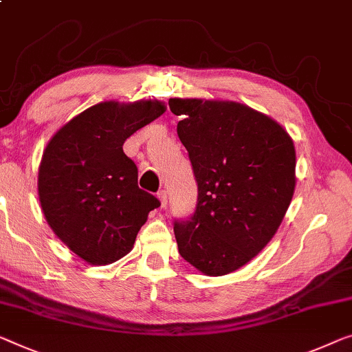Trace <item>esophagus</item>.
Here are the masks:
<instances>
[{"instance_id":"34e87169","label":"esophagus","mask_w":352,"mask_h":352,"mask_svg":"<svg viewBox=\"0 0 352 352\" xmlns=\"http://www.w3.org/2000/svg\"><path fill=\"white\" fill-rule=\"evenodd\" d=\"M158 199L161 201V207L164 208L167 206V192H166V190H161L158 192Z\"/></svg>"}]
</instances>
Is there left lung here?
Listing matches in <instances>:
<instances>
[{"instance_id":"left-lung-1","label":"left lung","mask_w":352,"mask_h":352,"mask_svg":"<svg viewBox=\"0 0 352 352\" xmlns=\"http://www.w3.org/2000/svg\"><path fill=\"white\" fill-rule=\"evenodd\" d=\"M197 182L190 218L175 219L182 258L210 276L243 267L270 242L296 188L289 134L234 101L169 99Z\"/></svg>"}]
</instances>
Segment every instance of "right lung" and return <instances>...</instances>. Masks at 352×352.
<instances>
[{"instance_id": "right-lung-1", "label": "right lung", "mask_w": 352, "mask_h": 352, "mask_svg": "<svg viewBox=\"0 0 352 352\" xmlns=\"http://www.w3.org/2000/svg\"><path fill=\"white\" fill-rule=\"evenodd\" d=\"M166 112L164 102L107 101L83 110L47 144L38 177L52 230L93 265L122 259L161 202L138 186L124 140Z\"/></svg>"}]
</instances>
